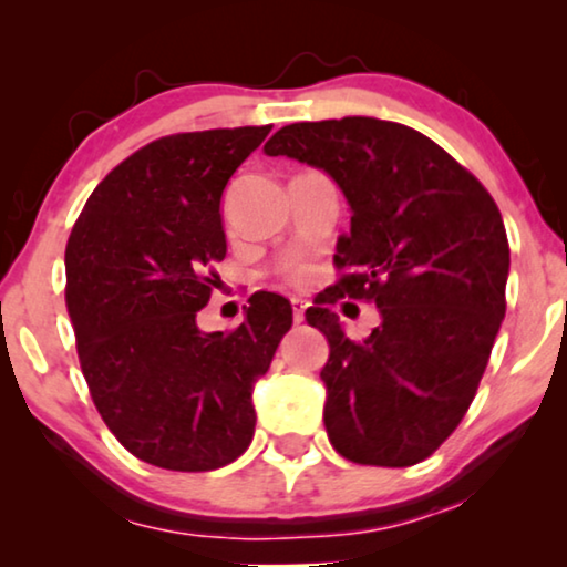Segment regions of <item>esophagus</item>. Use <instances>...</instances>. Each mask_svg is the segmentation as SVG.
Here are the masks:
<instances>
[{"label":"esophagus","mask_w":567,"mask_h":567,"mask_svg":"<svg viewBox=\"0 0 567 567\" xmlns=\"http://www.w3.org/2000/svg\"><path fill=\"white\" fill-rule=\"evenodd\" d=\"M291 309H293V322H305V309L307 301L305 299H291Z\"/></svg>","instance_id":"esophagus-1"}]
</instances>
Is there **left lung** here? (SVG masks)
<instances>
[{
	"instance_id": "obj_1",
	"label": "left lung",
	"mask_w": 567,
	"mask_h": 567,
	"mask_svg": "<svg viewBox=\"0 0 567 567\" xmlns=\"http://www.w3.org/2000/svg\"><path fill=\"white\" fill-rule=\"evenodd\" d=\"M328 173L351 206L338 239L346 276L324 291L371 299L382 322L355 343L338 315L309 307L330 359L324 429L346 460L410 467L467 413L506 317L508 239L475 175L421 131L369 115L291 123L262 146Z\"/></svg>"
}]
</instances>
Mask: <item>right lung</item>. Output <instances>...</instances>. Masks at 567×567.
<instances>
[{"label":"right lung","instance_id":"1","mask_svg":"<svg viewBox=\"0 0 567 567\" xmlns=\"http://www.w3.org/2000/svg\"><path fill=\"white\" fill-rule=\"evenodd\" d=\"M270 126L157 138L92 190L66 243V307L97 413L154 467L208 472L255 433L252 390L291 328V305L250 297L237 330L204 332L227 255L221 193Z\"/></svg>","mask_w":567,"mask_h":567}]
</instances>
